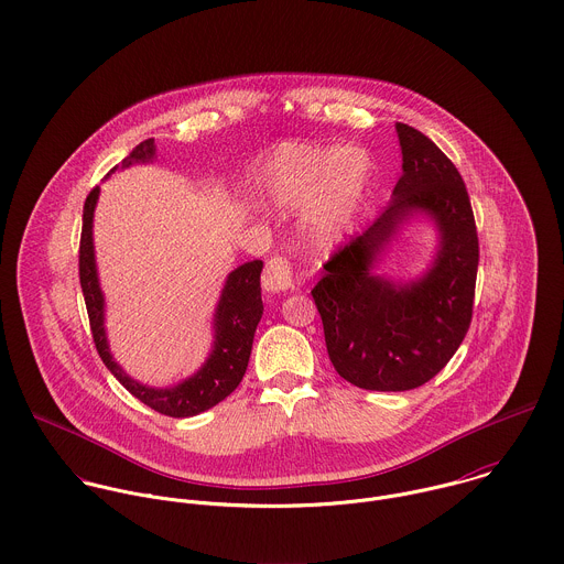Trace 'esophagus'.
<instances>
[{
  "mask_svg": "<svg viewBox=\"0 0 564 564\" xmlns=\"http://www.w3.org/2000/svg\"><path fill=\"white\" fill-rule=\"evenodd\" d=\"M262 284L267 291L278 293V291H286L293 286V267L286 258L273 256L262 273Z\"/></svg>",
  "mask_w": 564,
  "mask_h": 564,
  "instance_id": "obj_1",
  "label": "esophagus"
}]
</instances>
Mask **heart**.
<instances>
[{"instance_id": "obj_1", "label": "heart", "mask_w": 564, "mask_h": 564, "mask_svg": "<svg viewBox=\"0 0 564 564\" xmlns=\"http://www.w3.org/2000/svg\"><path fill=\"white\" fill-rule=\"evenodd\" d=\"M372 160L359 147H286L267 169L264 186L286 209H311L317 240L337 238L355 218L370 184Z\"/></svg>"}]
</instances>
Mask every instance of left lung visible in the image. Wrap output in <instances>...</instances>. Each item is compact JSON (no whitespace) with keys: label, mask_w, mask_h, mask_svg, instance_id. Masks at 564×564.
Wrapping results in <instances>:
<instances>
[{"label":"left lung","mask_w":564,"mask_h":564,"mask_svg":"<svg viewBox=\"0 0 564 564\" xmlns=\"http://www.w3.org/2000/svg\"><path fill=\"white\" fill-rule=\"evenodd\" d=\"M395 133L402 177L391 203L330 256L311 291L335 370L372 391L415 389L451 361L470 328L479 264L475 216L455 164L417 129L395 122ZM413 213L434 218L441 247L424 276L395 285L371 269Z\"/></svg>","instance_id":"left-lung-1"}]
</instances>
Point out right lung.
<instances>
[{"mask_svg":"<svg viewBox=\"0 0 564 564\" xmlns=\"http://www.w3.org/2000/svg\"><path fill=\"white\" fill-rule=\"evenodd\" d=\"M153 158H155V140L151 138L138 144L129 153V158L122 160V169H129L131 164H140V162H151ZM116 169H111V173ZM98 194L100 188L96 186L87 194V200L83 207L78 275H80V289L85 295L87 315H89L91 337L102 364L138 400H142L147 406L164 415L189 417L212 409L238 387V382L242 380L247 370L253 335L262 317V297H260L262 260L245 262L227 275L225 289L220 293L216 315H214V348L207 361L200 366V370L175 387H166V389L147 387L127 375L109 352L107 333H105V297L98 284L96 258H94V234H91Z\"/></svg>","mask_w":564,"mask_h":564,"instance_id":"right-lung-1","label":"right lung"}]
</instances>
